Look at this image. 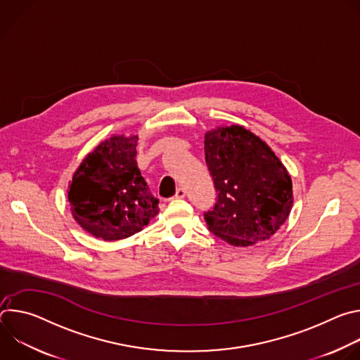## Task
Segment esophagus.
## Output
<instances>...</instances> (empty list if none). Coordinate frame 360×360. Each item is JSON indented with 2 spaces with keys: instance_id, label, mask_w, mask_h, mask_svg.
I'll use <instances>...</instances> for the list:
<instances>
[{
  "instance_id": "34e87169",
  "label": "esophagus",
  "mask_w": 360,
  "mask_h": 360,
  "mask_svg": "<svg viewBox=\"0 0 360 360\" xmlns=\"http://www.w3.org/2000/svg\"><path fill=\"white\" fill-rule=\"evenodd\" d=\"M185 195H186L185 189H184V188H178L176 192H175V195H174V198H175V199H182V198H185Z\"/></svg>"
}]
</instances>
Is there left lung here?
<instances>
[{
    "mask_svg": "<svg viewBox=\"0 0 360 360\" xmlns=\"http://www.w3.org/2000/svg\"><path fill=\"white\" fill-rule=\"evenodd\" d=\"M205 161L218 200L205 212L208 229L233 246L269 239L288 219L292 179L269 145L240 125L205 134Z\"/></svg>",
    "mask_w": 360,
    "mask_h": 360,
    "instance_id": "8db88e82",
    "label": "left lung"
}]
</instances>
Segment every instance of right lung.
Returning a JSON list of instances; mask_svg holds the SVG:
<instances>
[{"label": "right lung", "instance_id": "obj_1", "mask_svg": "<svg viewBox=\"0 0 360 360\" xmlns=\"http://www.w3.org/2000/svg\"><path fill=\"white\" fill-rule=\"evenodd\" d=\"M138 135H112L84 158L68 200L74 219L95 238L125 239L160 212L136 165Z\"/></svg>", "mask_w": 360, "mask_h": 360}]
</instances>
